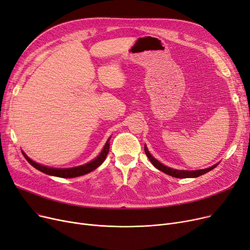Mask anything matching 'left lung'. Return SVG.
I'll return each instance as SVG.
<instances>
[{
    "instance_id": "left-lung-1",
    "label": "left lung",
    "mask_w": 250,
    "mask_h": 250,
    "mask_svg": "<svg viewBox=\"0 0 250 250\" xmlns=\"http://www.w3.org/2000/svg\"><path fill=\"white\" fill-rule=\"evenodd\" d=\"M145 153L147 155V157L149 158V160L151 161V163L157 168L159 169L160 171L170 175V176H173V177H176V178H189V177H199L208 171H211V170H213L215 167H217L218 164L214 165V166H211L209 168H207V169H202V170H195V171H187V170H176V169H173V168H170V167H167L165 165H163L162 163H160L158 160H156L154 157L149 153L147 147L145 146Z\"/></svg>"
}]
</instances>
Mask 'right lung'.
Returning a JSON list of instances; mask_svg holds the SVG:
<instances>
[{
	"label": "right lung",
	"instance_id": "1",
	"mask_svg": "<svg viewBox=\"0 0 250 250\" xmlns=\"http://www.w3.org/2000/svg\"><path fill=\"white\" fill-rule=\"evenodd\" d=\"M108 142H109V139L106 142V144H105V146H104L102 152L99 154V156L97 157L96 159H94L93 161H91L90 163H87L85 165L74 167V168L62 169V168L46 167V166L37 164L36 162L32 161L24 153H23V155L25 157V159L28 161V163H30V165H32L34 168L39 170V171H42V172H43L45 174H48V175H54V176H58V177L72 178V177H77V176H81V175L87 174L91 171H93V170H95L98 166H100L104 162L105 158H106V156L108 154V151H109V143Z\"/></svg>",
	"mask_w": 250,
	"mask_h": 250
}]
</instances>
